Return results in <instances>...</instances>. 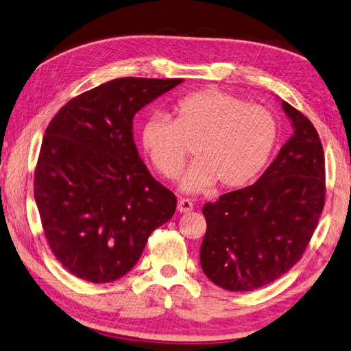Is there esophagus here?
Listing matches in <instances>:
<instances>
[{
    "mask_svg": "<svg viewBox=\"0 0 351 351\" xmlns=\"http://www.w3.org/2000/svg\"><path fill=\"white\" fill-rule=\"evenodd\" d=\"M193 210V202L190 201L187 197H181L180 201H178V211L180 213H190Z\"/></svg>",
    "mask_w": 351,
    "mask_h": 351,
    "instance_id": "1",
    "label": "esophagus"
}]
</instances>
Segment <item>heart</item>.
I'll use <instances>...</instances> for the list:
<instances>
[{"label": "heart", "instance_id": "heart-1", "mask_svg": "<svg viewBox=\"0 0 351 351\" xmlns=\"http://www.w3.org/2000/svg\"><path fill=\"white\" fill-rule=\"evenodd\" d=\"M173 120L155 114L141 128V146L155 170L176 180L190 147L196 161L182 180L187 191L232 190L258 175L277 143V121L266 108L221 89L191 93L171 106Z\"/></svg>", "mask_w": 351, "mask_h": 351}]
</instances>
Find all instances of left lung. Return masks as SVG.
Returning a JSON list of instances; mask_svg holds the SVG:
<instances>
[{
    "mask_svg": "<svg viewBox=\"0 0 351 351\" xmlns=\"http://www.w3.org/2000/svg\"><path fill=\"white\" fill-rule=\"evenodd\" d=\"M293 135L258 181L207 202L201 266L216 286L250 292L303 257L326 204L324 150L317 129L287 101Z\"/></svg>",
    "mask_w": 351,
    "mask_h": 351,
    "instance_id": "1",
    "label": "left lung"
}]
</instances>
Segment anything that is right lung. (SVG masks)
<instances>
[{
  "label": "right lung",
  "mask_w": 351,
  "mask_h": 351,
  "mask_svg": "<svg viewBox=\"0 0 351 351\" xmlns=\"http://www.w3.org/2000/svg\"><path fill=\"white\" fill-rule=\"evenodd\" d=\"M181 82L114 79L75 95L51 119L34 169V201L48 246L73 276L97 285L121 278L175 215L176 196L136 152L132 120Z\"/></svg>",
  "instance_id": "add662e5"
}]
</instances>
